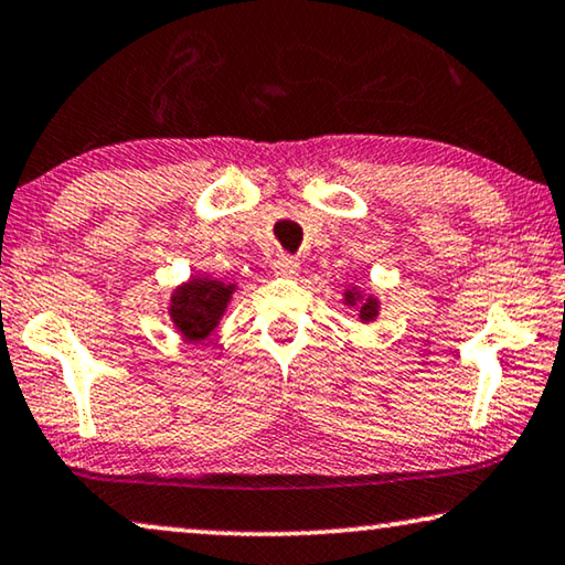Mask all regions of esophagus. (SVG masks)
<instances>
[{
    "label": "esophagus",
    "mask_w": 565,
    "mask_h": 565,
    "mask_svg": "<svg viewBox=\"0 0 565 565\" xmlns=\"http://www.w3.org/2000/svg\"><path fill=\"white\" fill-rule=\"evenodd\" d=\"M274 274H276V276H286V279H291V276L299 274V260L291 258V256H276V260H274Z\"/></svg>",
    "instance_id": "esophagus-1"
}]
</instances>
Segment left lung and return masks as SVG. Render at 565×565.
Here are the masks:
<instances>
[{
    "instance_id": "obj_1",
    "label": "left lung",
    "mask_w": 565,
    "mask_h": 565,
    "mask_svg": "<svg viewBox=\"0 0 565 565\" xmlns=\"http://www.w3.org/2000/svg\"><path fill=\"white\" fill-rule=\"evenodd\" d=\"M343 299H345V305L359 307V317H361V322H371V320H376V315H379V299H376V297H363L361 291L348 289Z\"/></svg>"
}]
</instances>
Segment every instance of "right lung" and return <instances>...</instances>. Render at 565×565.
<instances>
[{"label": "right lung", "mask_w": 565, "mask_h": 565, "mask_svg": "<svg viewBox=\"0 0 565 565\" xmlns=\"http://www.w3.org/2000/svg\"><path fill=\"white\" fill-rule=\"evenodd\" d=\"M233 291L235 284L210 279V276H196V279L177 286L169 305L173 328L189 343H200V340L210 338V332L220 324V317L225 315Z\"/></svg>", "instance_id": "1"}]
</instances>
